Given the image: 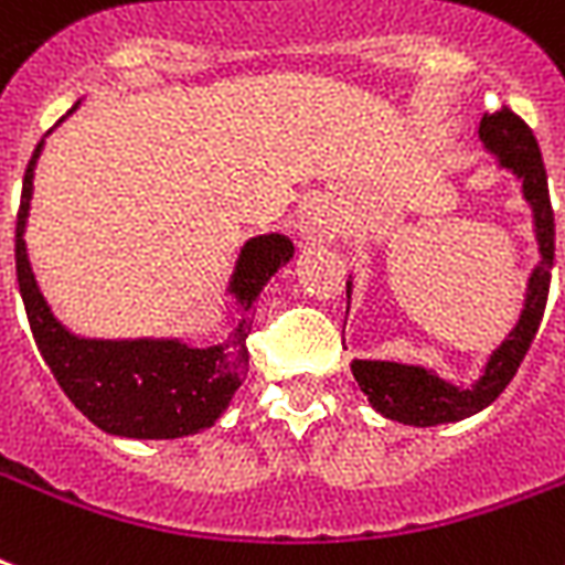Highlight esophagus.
Segmentation results:
<instances>
[{
	"instance_id": "obj_1",
	"label": "esophagus",
	"mask_w": 565,
	"mask_h": 565,
	"mask_svg": "<svg viewBox=\"0 0 565 565\" xmlns=\"http://www.w3.org/2000/svg\"><path fill=\"white\" fill-rule=\"evenodd\" d=\"M299 234L305 236V239H329L331 236V227L329 222H326V215L317 213V210H308V213L301 215L299 218Z\"/></svg>"
}]
</instances>
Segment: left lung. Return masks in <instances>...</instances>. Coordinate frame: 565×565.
<instances>
[{
  "mask_svg": "<svg viewBox=\"0 0 565 565\" xmlns=\"http://www.w3.org/2000/svg\"><path fill=\"white\" fill-rule=\"evenodd\" d=\"M480 139L503 168H510L512 174L522 180L524 201L533 210L540 264L527 281V296H524L522 317L515 322V329L489 355L483 376L471 387L454 385V382L436 376L433 370L417 367V364L352 361V376L367 394L370 406L387 420H399L408 426H438L477 415L480 408L501 397V391L510 385V379L515 376V370L540 331L545 301H548L551 266H554V210H551L548 178H545V166H542L540 145L533 139L531 127L507 106L492 115L486 111L480 120ZM350 290L352 284L347 281V299H350Z\"/></svg>",
  "mask_w": 565,
  "mask_h": 565,
  "instance_id": "left-lung-1",
  "label": "left lung"
}]
</instances>
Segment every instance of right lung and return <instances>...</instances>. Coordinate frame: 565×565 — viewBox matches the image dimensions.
Masks as SVG:
<instances>
[{
	"label": "right lung",
	"mask_w": 565,
	"mask_h": 565,
	"mask_svg": "<svg viewBox=\"0 0 565 565\" xmlns=\"http://www.w3.org/2000/svg\"><path fill=\"white\" fill-rule=\"evenodd\" d=\"M41 148L43 139L29 159L17 210V281L34 343L55 382L73 406L109 436L183 438L213 426L248 370L245 338L252 331L257 296L284 264H290L292 243L284 234H266L243 245L231 278V292L243 305V320L218 347L195 350L183 340L76 338L50 311L25 252V218Z\"/></svg>",
	"instance_id": "1"
}]
</instances>
